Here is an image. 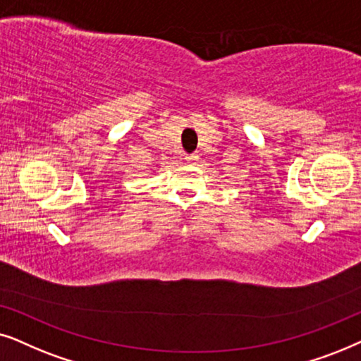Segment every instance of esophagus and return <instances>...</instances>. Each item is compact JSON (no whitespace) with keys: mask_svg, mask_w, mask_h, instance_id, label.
<instances>
[{"mask_svg":"<svg viewBox=\"0 0 361 361\" xmlns=\"http://www.w3.org/2000/svg\"><path fill=\"white\" fill-rule=\"evenodd\" d=\"M185 160L188 161L190 165H198V163H200V157L196 155V153H193V155H188V157H186Z\"/></svg>","mask_w":361,"mask_h":361,"instance_id":"esophagus-1","label":"esophagus"}]
</instances>
